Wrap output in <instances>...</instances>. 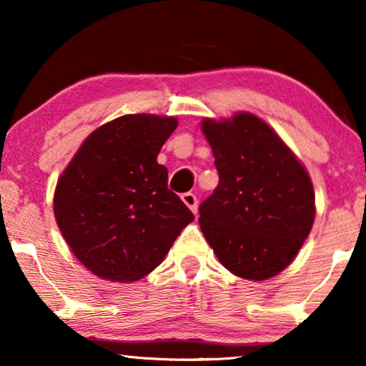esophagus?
<instances>
[{"instance_id":"obj_1","label":"esophagus","mask_w":366,"mask_h":366,"mask_svg":"<svg viewBox=\"0 0 366 366\" xmlns=\"http://www.w3.org/2000/svg\"><path fill=\"white\" fill-rule=\"evenodd\" d=\"M182 200H183V204L188 207V209H190L193 214H197V210H198V200H197V197L193 195V193H183L182 195Z\"/></svg>"}]
</instances>
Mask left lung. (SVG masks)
Returning a JSON list of instances; mask_svg holds the SVG:
<instances>
[{"label":"left lung","instance_id":"left-lung-1","mask_svg":"<svg viewBox=\"0 0 366 366\" xmlns=\"http://www.w3.org/2000/svg\"><path fill=\"white\" fill-rule=\"evenodd\" d=\"M219 184L200 205V229L236 277L268 280L300 251L315 217L314 187L302 162L259 117L202 122Z\"/></svg>","mask_w":366,"mask_h":366}]
</instances>
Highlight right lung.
Instances as JSON below:
<instances>
[{"mask_svg":"<svg viewBox=\"0 0 366 366\" xmlns=\"http://www.w3.org/2000/svg\"><path fill=\"white\" fill-rule=\"evenodd\" d=\"M174 117L124 115L81 144L54 193V215L73 254L97 277L135 282L162 263L193 214L168 190L157 162Z\"/></svg>","mask_w":366,"mask_h":366,"instance_id":"1","label":"right lung"}]
</instances>
